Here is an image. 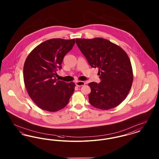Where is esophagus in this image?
Listing matches in <instances>:
<instances>
[{"label":"esophagus","mask_w":159,"mask_h":159,"mask_svg":"<svg viewBox=\"0 0 159 159\" xmlns=\"http://www.w3.org/2000/svg\"><path fill=\"white\" fill-rule=\"evenodd\" d=\"M75 84L77 86H82L84 85L85 83L84 81H77V82H75Z\"/></svg>","instance_id":"obj_1"}]
</instances>
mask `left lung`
Returning a JSON list of instances; mask_svg holds the SVG:
<instances>
[{"label":"left lung","mask_w":159,"mask_h":159,"mask_svg":"<svg viewBox=\"0 0 159 159\" xmlns=\"http://www.w3.org/2000/svg\"><path fill=\"white\" fill-rule=\"evenodd\" d=\"M75 43L91 66L98 68L101 82L88 84L89 103L103 110L116 107L126 98L133 82L129 56L120 46L102 38H77Z\"/></svg>","instance_id":"1"}]
</instances>
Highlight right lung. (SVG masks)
I'll return each instance as SVG.
<instances>
[{"label":"right lung","mask_w":159,"mask_h":159,"mask_svg":"<svg viewBox=\"0 0 159 159\" xmlns=\"http://www.w3.org/2000/svg\"><path fill=\"white\" fill-rule=\"evenodd\" d=\"M75 44V39L54 38L35 47L27 57L23 67L24 82L29 95L38 106L48 112L66 107L75 91L74 82L56 79L66 54Z\"/></svg>","instance_id":"obj_1"}]
</instances>
